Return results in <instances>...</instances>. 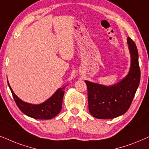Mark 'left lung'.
<instances>
[{"label": "left lung", "instance_id": "8db88e82", "mask_svg": "<svg viewBox=\"0 0 149 149\" xmlns=\"http://www.w3.org/2000/svg\"><path fill=\"white\" fill-rule=\"evenodd\" d=\"M131 55L128 74L112 86H104L85 80L88 89L89 112L95 118L111 119L125 113L132 104L140 84V69L138 49L130 37L127 39Z\"/></svg>", "mask_w": 149, "mask_h": 149}]
</instances>
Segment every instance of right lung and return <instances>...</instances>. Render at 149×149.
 <instances>
[{"label": "right lung", "instance_id": "add662e5", "mask_svg": "<svg viewBox=\"0 0 149 149\" xmlns=\"http://www.w3.org/2000/svg\"><path fill=\"white\" fill-rule=\"evenodd\" d=\"M7 82L17 107L24 114L27 115L28 116L35 119H51L61 112L62 108L63 95L66 86L58 88L54 94L45 102L35 105L29 104L21 100L13 93L9 82Z\"/></svg>", "mask_w": 149, "mask_h": 149}]
</instances>
